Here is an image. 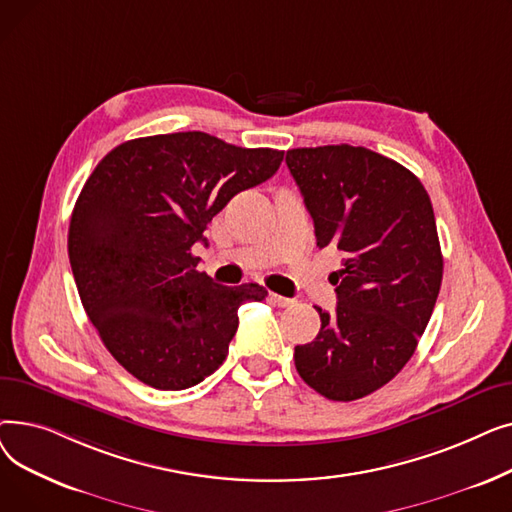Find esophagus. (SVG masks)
I'll return each mask as SVG.
<instances>
[{"mask_svg":"<svg viewBox=\"0 0 512 512\" xmlns=\"http://www.w3.org/2000/svg\"><path fill=\"white\" fill-rule=\"evenodd\" d=\"M267 299H270V303H274V305H278V307H292L294 303H297L294 299L282 297V294H276V292H270V297H267Z\"/></svg>","mask_w":512,"mask_h":512,"instance_id":"34e87169","label":"esophagus"}]
</instances>
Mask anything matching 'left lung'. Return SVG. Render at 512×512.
<instances>
[{"instance_id": "left-lung-1", "label": "left lung", "mask_w": 512, "mask_h": 512, "mask_svg": "<svg viewBox=\"0 0 512 512\" xmlns=\"http://www.w3.org/2000/svg\"><path fill=\"white\" fill-rule=\"evenodd\" d=\"M315 224L317 247L334 245L336 313L315 307V340L294 346L305 384L330 400H357L407 365L432 317L444 261L432 201L419 178L365 147L286 151Z\"/></svg>"}]
</instances>
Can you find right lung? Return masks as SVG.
Masks as SVG:
<instances>
[{
    "label": "right lung",
    "mask_w": 512,
    "mask_h": 512,
    "mask_svg": "<svg viewBox=\"0 0 512 512\" xmlns=\"http://www.w3.org/2000/svg\"><path fill=\"white\" fill-rule=\"evenodd\" d=\"M278 149L207 132L132 139L107 153L80 191L68 255L80 301L112 357L139 382L184 390L218 369L238 307L259 284L222 286L197 270L203 232L228 201L272 178Z\"/></svg>",
    "instance_id": "right-lung-1"
}]
</instances>
